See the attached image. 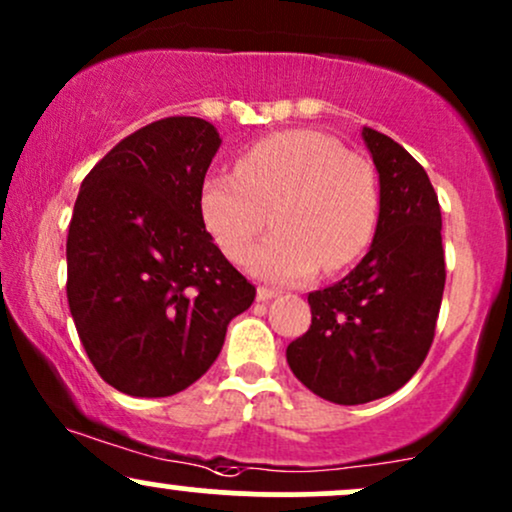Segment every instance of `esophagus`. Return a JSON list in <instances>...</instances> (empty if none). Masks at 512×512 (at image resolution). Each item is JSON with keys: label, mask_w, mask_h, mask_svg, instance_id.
<instances>
[{"label": "esophagus", "mask_w": 512, "mask_h": 512, "mask_svg": "<svg viewBox=\"0 0 512 512\" xmlns=\"http://www.w3.org/2000/svg\"><path fill=\"white\" fill-rule=\"evenodd\" d=\"M279 296V291H274V289H267V286H260V289H257V301H272V298H276Z\"/></svg>", "instance_id": "obj_1"}]
</instances>
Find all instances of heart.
<instances>
[{"label":"heart","mask_w":512,"mask_h":512,"mask_svg":"<svg viewBox=\"0 0 512 512\" xmlns=\"http://www.w3.org/2000/svg\"><path fill=\"white\" fill-rule=\"evenodd\" d=\"M199 214L223 255L243 262L272 219L276 231L248 269L274 284H301L317 269L339 272L363 255L380 216L375 170L315 129H289L240 151L236 173L199 185Z\"/></svg>","instance_id":"heart-1"}]
</instances>
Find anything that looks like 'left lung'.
Masks as SVG:
<instances>
[{
  "label": "left lung",
  "mask_w": 512,
  "mask_h": 512,
  "mask_svg": "<svg viewBox=\"0 0 512 512\" xmlns=\"http://www.w3.org/2000/svg\"><path fill=\"white\" fill-rule=\"evenodd\" d=\"M380 180V216L361 262L308 296L310 330L286 349L301 383L334 404L397 392L431 349L445 289L440 204L426 170L375 129L361 132Z\"/></svg>",
  "instance_id": "1"
}]
</instances>
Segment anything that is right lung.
<instances>
[{
    "instance_id": "obj_1",
    "label": "right lung",
    "mask_w": 512,
    "mask_h": 512,
    "mask_svg": "<svg viewBox=\"0 0 512 512\" xmlns=\"http://www.w3.org/2000/svg\"><path fill=\"white\" fill-rule=\"evenodd\" d=\"M221 146L202 117L151 122L81 182L67 236V298L93 368L132 397H170L207 373L255 286L199 214Z\"/></svg>"
}]
</instances>
